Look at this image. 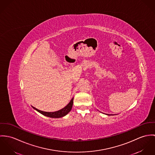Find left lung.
Listing matches in <instances>:
<instances>
[{"label": "left lung", "instance_id": "obj_1", "mask_svg": "<svg viewBox=\"0 0 155 155\" xmlns=\"http://www.w3.org/2000/svg\"><path fill=\"white\" fill-rule=\"evenodd\" d=\"M106 115H112V114H110H110H106Z\"/></svg>", "mask_w": 155, "mask_h": 155}]
</instances>
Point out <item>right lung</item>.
<instances>
[{"instance_id":"right-lung-1","label":"right lung","mask_w":155,"mask_h":155,"mask_svg":"<svg viewBox=\"0 0 155 155\" xmlns=\"http://www.w3.org/2000/svg\"><path fill=\"white\" fill-rule=\"evenodd\" d=\"M73 100H74V97L72 98V99L70 101L69 103L65 107H64V108H62L61 110H59L55 111V112H45V111L40 110L35 108L33 106H31L33 107V109H35V110H37V112H38L39 113H40L41 114H42L46 117L53 118H62V117L67 115L71 111L72 105H73Z\"/></svg>"}]
</instances>
